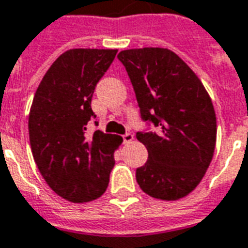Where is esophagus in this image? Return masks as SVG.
I'll return each instance as SVG.
<instances>
[{"label": "esophagus", "instance_id": "esophagus-1", "mask_svg": "<svg viewBox=\"0 0 248 248\" xmlns=\"http://www.w3.org/2000/svg\"><path fill=\"white\" fill-rule=\"evenodd\" d=\"M133 140V135L132 133H125V135H123V141L128 144V142H131Z\"/></svg>", "mask_w": 248, "mask_h": 248}]
</instances>
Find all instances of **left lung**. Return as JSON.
Segmentation results:
<instances>
[{
  "instance_id": "left-lung-1",
  "label": "left lung",
  "mask_w": 248,
  "mask_h": 248,
  "mask_svg": "<svg viewBox=\"0 0 248 248\" xmlns=\"http://www.w3.org/2000/svg\"><path fill=\"white\" fill-rule=\"evenodd\" d=\"M136 93L141 120L160 126L137 132L148 161L136 169L141 190L176 201L200 184L210 165L217 140L216 111L209 93L181 58L168 48L119 52Z\"/></svg>"
}]
</instances>
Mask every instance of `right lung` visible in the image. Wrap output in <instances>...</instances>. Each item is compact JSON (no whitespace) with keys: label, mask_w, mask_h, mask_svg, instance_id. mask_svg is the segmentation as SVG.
<instances>
[{"label":"right lung","mask_w":248,"mask_h":248,"mask_svg":"<svg viewBox=\"0 0 248 248\" xmlns=\"http://www.w3.org/2000/svg\"><path fill=\"white\" fill-rule=\"evenodd\" d=\"M117 50L72 48L52 63L39 83L29 115L32 157L45 181L64 200L90 202L106 191L122 137L95 131L91 100ZM97 125V122H95Z\"/></svg>","instance_id":"1"}]
</instances>
